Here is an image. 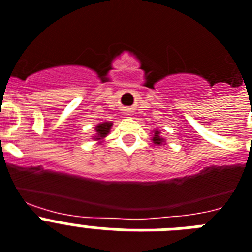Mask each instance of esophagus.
<instances>
[{
    "label": "esophagus",
    "instance_id": "obj_1",
    "mask_svg": "<svg viewBox=\"0 0 252 252\" xmlns=\"http://www.w3.org/2000/svg\"><path fill=\"white\" fill-rule=\"evenodd\" d=\"M126 113H127V115H131V113H130V112H128V111H127V112H126Z\"/></svg>",
    "mask_w": 252,
    "mask_h": 252
}]
</instances>
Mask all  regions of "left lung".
<instances>
[{
  "instance_id": "8db88e82",
  "label": "left lung",
  "mask_w": 252,
  "mask_h": 252,
  "mask_svg": "<svg viewBox=\"0 0 252 252\" xmlns=\"http://www.w3.org/2000/svg\"><path fill=\"white\" fill-rule=\"evenodd\" d=\"M152 140H153V143L156 144V145H162V144H164V139L160 136V132H159L158 130L154 131V135H153Z\"/></svg>"
}]
</instances>
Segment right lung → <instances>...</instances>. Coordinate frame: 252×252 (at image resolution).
Here are the masks:
<instances>
[{"instance_id": "obj_1", "label": "right lung", "mask_w": 252, "mask_h": 252, "mask_svg": "<svg viewBox=\"0 0 252 252\" xmlns=\"http://www.w3.org/2000/svg\"><path fill=\"white\" fill-rule=\"evenodd\" d=\"M111 127L112 122H103V124L96 125V135L94 136V139H95V140H102V139H104V137L108 135L109 131H111Z\"/></svg>"}]
</instances>
